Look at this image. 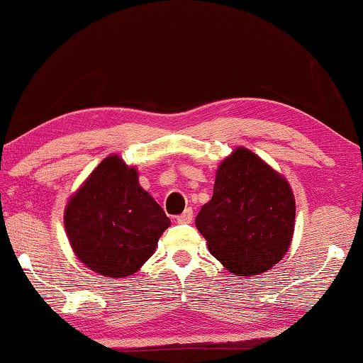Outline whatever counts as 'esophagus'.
<instances>
[{"label": "esophagus", "instance_id": "34e87169", "mask_svg": "<svg viewBox=\"0 0 363 363\" xmlns=\"http://www.w3.org/2000/svg\"><path fill=\"white\" fill-rule=\"evenodd\" d=\"M177 223H191L192 222V208H186L181 216L176 217Z\"/></svg>", "mask_w": 363, "mask_h": 363}]
</instances>
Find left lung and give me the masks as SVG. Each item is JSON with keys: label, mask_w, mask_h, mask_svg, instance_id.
<instances>
[{"label": "left lung", "mask_w": 363, "mask_h": 363, "mask_svg": "<svg viewBox=\"0 0 363 363\" xmlns=\"http://www.w3.org/2000/svg\"><path fill=\"white\" fill-rule=\"evenodd\" d=\"M294 218V194L286 177L238 146L218 164L213 196L196 217V227L228 272L255 277L288 253Z\"/></svg>", "instance_id": "8db88e82"}]
</instances>
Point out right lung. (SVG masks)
<instances>
[{
  "instance_id": "1",
  "label": "right lung",
  "mask_w": 363,
  "mask_h": 363,
  "mask_svg": "<svg viewBox=\"0 0 363 363\" xmlns=\"http://www.w3.org/2000/svg\"><path fill=\"white\" fill-rule=\"evenodd\" d=\"M169 225L160 203L140 186L136 167L118 155L105 157L90 172L64 211L75 257L106 278L135 274Z\"/></svg>"
}]
</instances>
